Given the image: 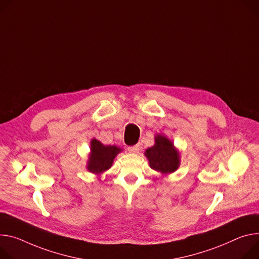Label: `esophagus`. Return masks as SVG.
<instances>
[{
	"label": "esophagus",
	"instance_id": "1",
	"mask_svg": "<svg viewBox=\"0 0 259 259\" xmlns=\"http://www.w3.org/2000/svg\"><path fill=\"white\" fill-rule=\"evenodd\" d=\"M139 150H140V145H139V144H137V145H135V146H132V147H129V148H128V151H129L130 153H137Z\"/></svg>",
	"mask_w": 259,
	"mask_h": 259
}]
</instances>
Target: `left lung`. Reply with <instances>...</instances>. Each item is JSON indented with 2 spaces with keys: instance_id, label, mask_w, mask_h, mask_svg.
Returning a JSON list of instances; mask_svg holds the SVG:
<instances>
[{
  "instance_id": "left-lung-1",
  "label": "left lung",
  "mask_w": 259,
  "mask_h": 259,
  "mask_svg": "<svg viewBox=\"0 0 259 259\" xmlns=\"http://www.w3.org/2000/svg\"><path fill=\"white\" fill-rule=\"evenodd\" d=\"M145 156L150 167L161 176L175 172L181 164V154L165 135H155V145L146 150Z\"/></svg>"
}]
</instances>
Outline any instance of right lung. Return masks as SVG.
I'll use <instances>...</instances> for the list:
<instances>
[{"label": "right lung", "mask_w": 259, "mask_h": 259, "mask_svg": "<svg viewBox=\"0 0 259 259\" xmlns=\"http://www.w3.org/2000/svg\"><path fill=\"white\" fill-rule=\"evenodd\" d=\"M122 151L123 149L116 146H105L96 138L91 139L87 162L88 171L98 176V180H100V176L111 167L114 158Z\"/></svg>", "instance_id": "1"}]
</instances>
